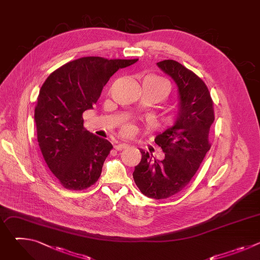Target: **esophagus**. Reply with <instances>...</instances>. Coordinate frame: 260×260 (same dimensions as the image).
Returning a JSON list of instances; mask_svg holds the SVG:
<instances>
[{
  "label": "esophagus",
  "instance_id": "esophagus-1",
  "mask_svg": "<svg viewBox=\"0 0 260 260\" xmlns=\"http://www.w3.org/2000/svg\"><path fill=\"white\" fill-rule=\"evenodd\" d=\"M126 147H127V144H125V143H118V144H116V145L114 146V149L117 150V151H119V150L124 149V148H126Z\"/></svg>",
  "mask_w": 260,
  "mask_h": 260
}]
</instances>
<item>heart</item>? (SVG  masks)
<instances>
[{"instance_id":"1","label":"heart","mask_w":260,"mask_h":260,"mask_svg":"<svg viewBox=\"0 0 260 260\" xmlns=\"http://www.w3.org/2000/svg\"><path fill=\"white\" fill-rule=\"evenodd\" d=\"M144 80H145V81H149V82H151V83H154V84L159 85V86L162 88V90L165 91L166 95H167V93H168V91H169V85H168L167 81H166L164 78H161V77H159V76H156V75H150V76H147ZM131 132H132V125H126V126H124V127L122 128L121 134H122L123 136H128V135L131 134Z\"/></svg>"}]
</instances>
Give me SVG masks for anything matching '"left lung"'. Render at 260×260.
<instances>
[{
  "mask_svg": "<svg viewBox=\"0 0 260 260\" xmlns=\"http://www.w3.org/2000/svg\"><path fill=\"white\" fill-rule=\"evenodd\" d=\"M157 66L178 86L179 111L175 124L155 138L165 152L157 160L141 150L142 159L133 177L140 191L150 199L162 200L187 186L210 150L209 132L214 122L210 91L196 74L173 59Z\"/></svg>",
  "mask_w": 260,
  "mask_h": 260,
  "instance_id": "obj_1",
  "label": "left lung"
}]
</instances>
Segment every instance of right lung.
I'll use <instances>...</instances> for the list:
<instances>
[{
	"instance_id": "1",
	"label": "right lung",
	"mask_w": 260,
	"mask_h": 260,
	"mask_svg": "<svg viewBox=\"0 0 260 260\" xmlns=\"http://www.w3.org/2000/svg\"><path fill=\"white\" fill-rule=\"evenodd\" d=\"M137 60L81 57L56 69L43 83L35 108L37 139L63 188L83 190L99 180L113 146L86 131L82 115L98 102L110 77Z\"/></svg>"
}]
</instances>
